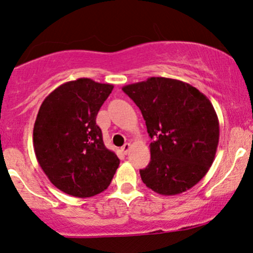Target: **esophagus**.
Returning <instances> with one entry per match:
<instances>
[{"label": "esophagus", "mask_w": 253, "mask_h": 253, "mask_svg": "<svg viewBox=\"0 0 253 253\" xmlns=\"http://www.w3.org/2000/svg\"><path fill=\"white\" fill-rule=\"evenodd\" d=\"M129 149H130V145H129V143H125V145H124L123 147H121V152H123L125 155L128 154Z\"/></svg>", "instance_id": "1"}]
</instances>
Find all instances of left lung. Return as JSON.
I'll return each mask as SVG.
<instances>
[{
	"mask_svg": "<svg viewBox=\"0 0 253 253\" xmlns=\"http://www.w3.org/2000/svg\"><path fill=\"white\" fill-rule=\"evenodd\" d=\"M141 111L150 139V162L141 180L155 193L177 195L197 184L211 167L219 123L212 104L196 87L164 77L126 85Z\"/></svg>",
	"mask_w": 253,
	"mask_h": 253,
	"instance_id": "left-lung-1",
	"label": "left lung"
}]
</instances>
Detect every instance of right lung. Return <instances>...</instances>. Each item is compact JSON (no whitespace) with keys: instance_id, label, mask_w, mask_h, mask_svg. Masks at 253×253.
<instances>
[{"instance_id":"add662e5","label":"right lung","mask_w":253,"mask_h":253,"mask_svg":"<svg viewBox=\"0 0 253 253\" xmlns=\"http://www.w3.org/2000/svg\"><path fill=\"white\" fill-rule=\"evenodd\" d=\"M113 85L89 78L68 82L42 103L34 126V149L55 187L75 197L94 196L110 185L120 160L104 145L95 124Z\"/></svg>"}]
</instances>
